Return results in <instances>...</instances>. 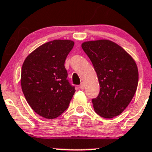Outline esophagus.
<instances>
[{
    "label": "esophagus",
    "instance_id": "1",
    "mask_svg": "<svg viewBox=\"0 0 152 152\" xmlns=\"http://www.w3.org/2000/svg\"><path fill=\"white\" fill-rule=\"evenodd\" d=\"M85 84H84L83 82H82V83H81V85H79V88H80L81 90H84V89H85Z\"/></svg>",
    "mask_w": 152,
    "mask_h": 152
}]
</instances>
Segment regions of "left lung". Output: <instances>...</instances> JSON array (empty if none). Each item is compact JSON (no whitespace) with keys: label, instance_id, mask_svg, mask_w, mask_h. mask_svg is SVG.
I'll return each instance as SVG.
<instances>
[{"label":"left lung","instance_id":"left-lung-1","mask_svg":"<svg viewBox=\"0 0 152 152\" xmlns=\"http://www.w3.org/2000/svg\"><path fill=\"white\" fill-rule=\"evenodd\" d=\"M82 48L91 59L99 83V94L92 99L94 110L107 119L120 115L137 88L136 62L123 48L111 41L85 42Z\"/></svg>","mask_w":152,"mask_h":152}]
</instances>
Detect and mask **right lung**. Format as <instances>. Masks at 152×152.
<instances>
[{"label": "right lung", "mask_w": 152, "mask_h": 152, "mask_svg": "<svg viewBox=\"0 0 152 152\" xmlns=\"http://www.w3.org/2000/svg\"><path fill=\"white\" fill-rule=\"evenodd\" d=\"M71 40L47 42L23 61L20 84L25 98L41 117L55 119L68 107L75 87L67 79L64 61L73 48Z\"/></svg>", "instance_id": "1"}]
</instances>
